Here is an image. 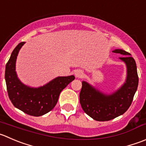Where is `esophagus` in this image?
<instances>
[{
    "label": "esophagus",
    "mask_w": 146,
    "mask_h": 146,
    "mask_svg": "<svg viewBox=\"0 0 146 146\" xmlns=\"http://www.w3.org/2000/svg\"><path fill=\"white\" fill-rule=\"evenodd\" d=\"M75 76H76V78H83V71L81 70H76V71H75Z\"/></svg>",
    "instance_id": "34e87169"
}]
</instances>
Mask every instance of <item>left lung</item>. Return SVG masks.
<instances>
[{"instance_id":"left-lung-1","label":"left lung","mask_w":146,"mask_h":146,"mask_svg":"<svg viewBox=\"0 0 146 146\" xmlns=\"http://www.w3.org/2000/svg\"><path fill=\"white\" fill-rule=\"evenodd\" d=\"M113 52L123 55L119 58L127 67L126 80L118 90L112 94L106 95L87 82H82L80 103L84 112L97 121H108L123 115L131 106L138 88V76L133 58L121 49Z\"/></svg>"}]
</instances>
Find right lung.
I'll return each instance as SVG.
<instances>
[{
    "mask_svg": "<svg viewBox=\"0 0 146 146\" xmlns=\"http://www.w3.org/2000/svg\"><path fill=\"white\" fill-rule=\"evenodd\" d=\"M25 42L13 50L5 66V79L8 97L14 106L25 113L40 116L50 111L57 103L60 92L75 79L74 76L57 77L45 86L31 88L21 83L15 72L18 52Z\"/></svg>",
    "mask_w": 146,
    "mask_h": 146,
    "instance_id": "1",
    "label": "right lung"
}]
</instances>
